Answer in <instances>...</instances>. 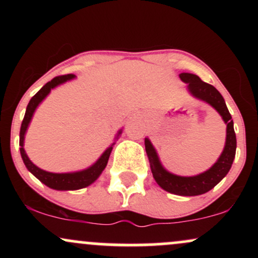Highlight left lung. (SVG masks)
I'll return each instance as SVG.
<instances>
[{
	"mask_svg": "<svg viewBox=\"0 0 258 258\" xmlns=\"http://www.w3.org/2000/svg\"><path fill=\"white\" fill-rule=\"evenodd\" d=\"M179 78L185 84H188V90L194 97L201 100H205L210 105L214 106L216 110L220 112L224 122L227 123L226 146H224V149L221 154L220 159L217 160V162L209 171L199 174V176L180 177L167 172L161 166L158 155L155 153V149L153 148L149 139L146 138L144 143H146V150L148 158H149L152 173L156 183L162 189L172 194L183 195V197H194V195H200L211 190L229 172L233 160L235 158L236 137L235 132H234L232 115L229 114L226 102H224L223 97H222L220 92L216 90L214 86L206 84L199 76L193 75V74L182 73Z\"/></svg>",
	"mask_w": 258,
	"mask_h": 258,
	"instance_id": "1",
	"label": "left lung"
}]
</instances>
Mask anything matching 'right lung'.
Segmentation results:
<instances>
[{
  "mask_svg": "<svg viewBox=\"0 0 258 258\" xmlns=\"http://www.w3.org/2000/svg\"><path fill=\"white\" fill-rule=\"evenodd\" d=\"M74 78H75V75H73V74H68V75L57 76V78H54L49 82H47V84L44 85L34 97H32L30 102H29L28 106H26L25 116L22 122V127H20V138H19L20 154H22V159L23 161H24L26 168H28V170L30 171L36 178L40 179L43 184H46L47 186H49V188L52 189H57V190H76V189L85 188V186L90 185L91 183H93L94 180L98 178L99 174L102 173V171L104 170L106 164H108L109 156H110L112 146H114V143H112L111 146L109 147L104 153H103V155L100 156L98 161H97L94 165H92L90 168H87V170H84V171H80V172H74V173L46 172V171L41 170V168L35 166L30 160H29L28 155H26L24 148L23 147H24V136H25L26 128H28L29 122H30L35 109H36L37 105L42 102L44 97L51 92L52 88H54L55 86L63 84V82L68 81V80H72ZM121 131L119 132V135Z\"/></svg>",
  "mask_w": 258,
  "mask_h": 258,
  "instance_id": "obj_1",
  "label": "right lung"
}]
</instances>
